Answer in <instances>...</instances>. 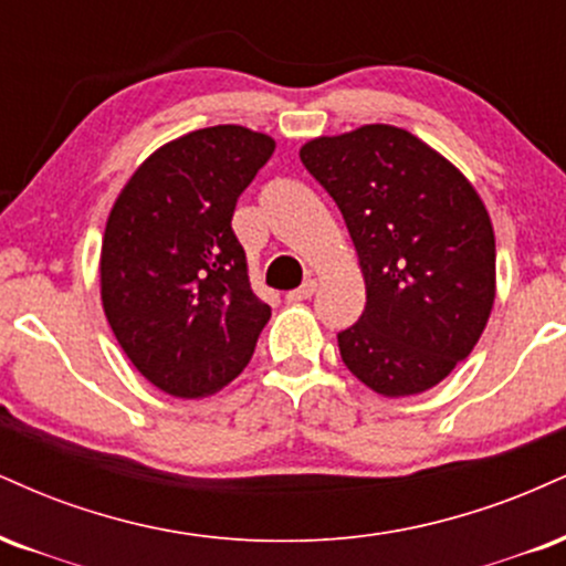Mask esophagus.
I'll return each mask as SVG.
<instances>
[{
    "mask_svg": "<svg viewBox=\"0 0 566 566\" xmlns=\"http://www.w3.org/2000/svg\"><path fill=\"white\" fill-rule=\"evenodd\" d=\"M315 289H317V283L315 281H307V283L298 285V289L289 291V294H285V298H289V302H304V298H310L312 294H315Z\"/></svg>",
    "mask_w": 566,
    "mask_h": 566,
    "instance_id": "1",
    "label": "esophagus"
}]
</instances>
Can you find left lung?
<instances>
[{
  "mask_svg": "<svg viewBox=\"0 0 566 566\" xmlns=\"http://www.w3.org/2000/svg\"><path fill=\"white\" fill-rule=\"evenodd\" d=\"M328 190L365 277L360 321L338 352L365 387L408 397L440 384L480 342L495 302V235L453 164L389 124L298 150Z\"/></svg>",
  "mask_w": 566,
  "mask_h": 566,
  "instance_id": "8db88e82",
  "label": "left lung"
}]
</instances>
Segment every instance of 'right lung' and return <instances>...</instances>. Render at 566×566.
<instances>
[{
    "label": "right lung",
    "mask_w": 566,
    "mask_h": 566,
    "mask_svg": "<svg viewBox=\"0 0 566 566\" xmlns=\"http://www.w3.org/2000/svg\"><path fill=\"white\" fill-rule=\"evenodd\" d=\"M272 150L275 139L245 126L190 132L153 153L113 203L103 310L132 365L166 395L192 400L228 387L270 321L232 214Z\"/></svg>",
    "instance_id": "add662e5"
}]
</instances>
